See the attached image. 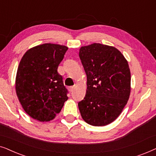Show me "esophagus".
<instances>
[{"instance_id": "esophagus-1", "label": "esophagus", "mask_w": 156, "mask_h": 156, "mask_svg": "<svg viewBox=\"0 0 156 156\" xmlns=\"http://www.w3.org/2000/svg\"><path fill=\"white\" fill-rule=\"evenodd\" d=\"M74 89H75V87H69V91H70V92H72V91H73L74 90Z\"/></svg>"}]
</instances>
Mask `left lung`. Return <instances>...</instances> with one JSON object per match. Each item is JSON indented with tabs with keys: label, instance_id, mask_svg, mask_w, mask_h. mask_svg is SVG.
I'll list each match as a JSON object with an SVG mask.
<instances>
[{
	"label": "left lung",
	"instance_id": "left-lung-1",
	"mask_svg": "<svg viewBox=\"0 0 156 156\" xmlns=\"http://www.w3.org/2000/svg\"><path fill=\"white\" fill-rule=\"evenodd\" d=\"M87 74V91L78 106L83 120L94 126L112 123L121 114L131 93L128 61L113 46L93 43L80 49Z\"/></svg>",
	"mask_w": 156,
	"mask_h": 156
}]
</instances>
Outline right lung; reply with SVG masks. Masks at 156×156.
Wrapping results in <instances>:
<instances>
[{"instance_id": "right-lung-1", "label": "right lung", "mask_w": 156, "mask_h": 156, "mask_svg": "<svg viewBox=\"0 0 156 156\" xmlns=\"http://www.w3.org/2000/svg\"><path fill=\"white\" fill-rule=\"evenodd\" d=\"M67 46L44 43L29 49L19 64L16 91L23 109L39 121L53 120L68 99L62 77L57 72Z\"/></svg>"}]
</instances>
